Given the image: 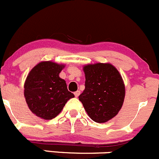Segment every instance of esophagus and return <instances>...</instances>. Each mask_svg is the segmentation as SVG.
<instances>
[{
    "mask_svg": "<svg viewBox=\"0 0 159 159\" xmlns=\"http://www.w3.org/2000/svg\"><path fill=\"white\" fill-rule=\"evenodd\" d=\"M80 90L76 91L74 93V95H75V96H76V97H78V96H80Z\"/></svg>",
    "mask_w": 159,
    "mask_h": 159,
    "instance_id": "esophagus-1",
    "label": "esophagus"
}]
</instances>
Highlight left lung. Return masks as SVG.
Instances as JSON below:
<instances>
[{
	"label": "left lung",
	"instance_id": "1",
	"mask_svg": "<svg viewBox=\"0 0 159 159\" xmlns=\"http://www.w3.org/2000/svg\"><path fill=\"white\" fill-rule=\"evenodd\" d=\"M85 89L79 99L92 120L104 123L117 115L125 95L123 80L110 63H97L83 66Z\"/></svg>",
	"mask_w": 159,
	"mask_h": 159
}]
</instances>
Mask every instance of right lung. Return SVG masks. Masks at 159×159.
<instances>
[{"mask_svg":"<svg viewBox=\"0 0 159 159\" xmlns=\"http://www.w3.org/2000/svg\"><path fill=\"white\" fill-rule=\"evenodd\" d=\"M64 64L52 61L37 63L26 78L24 97L31 112L40 119L50 120L62 111L74 95L68 91L66 81L59 76Z\"/></svg>","mask_w":159,"mask_h":159,"instance_id":"1","label":"right lung"}]
</instances>
